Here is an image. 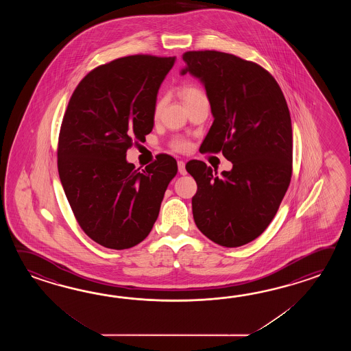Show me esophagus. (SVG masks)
Returning a JSON list of instances; mask_svg holds the SVG:
<instances>
[{
	"instance_id": "obj_1",
	"label": "esophagus",
	"mask_w": 351,
	"mask_h": 351,
	"mask_svg": "<svg viewBox=\"0 0 351 351\" xmlns=\"http://www.w3.org/2000/svg\"><path fill=\"white\" fill-rule=\"evenodd\" d=\"M177 165H178V172L184 176L186 173V163H184L183 160H178V163H177Z\"/></svg>"
}]
</instances>
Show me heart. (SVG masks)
I'll return each mask as SVG.
<instances>
[{
	"label": "heart",
	"instance_id": "obj_1",
	"mask_svg": "<svg viewBox=\"0 0 351 351\" xmlns=\"http://www.w3.org/2000/svg\"><path fill=\"white\" fill-rule=\"evenodd\" d=\"M180 95H182L184 103L186 104L188 101L193 100L195 97L204 95V93H203V90L199 89L197 85H193V84H183V85L180 86ZM160 108H162V100H158L156 108H154L156 115H157L159 110H160ZM169 145H171V148H172L173 150H176V152H186V150L191 148V143L188 142L184 138H180V136H177V138L172 139L171 143H169Z\"/></svg>",
	"mask_w": 351,
	"mask_h": 351
}]
</instances>
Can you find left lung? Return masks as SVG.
Segmentation results:
<instances>
[{
  "label": "left lung",
  "mask_w": 351,
  "mask_h": 351,
  "mask_svg": "<svg viewBox=\"0 0 351 351\" xmlns=\"http://www.w3.org/2000/svg\"><path fill=\"white\" fill-rule=\"evenodd\" d=\"M182 58V74L201 79L215 117L202 152L233 163L222 176L201 160L186 163L197 182L194 222L219 246H243L269 227L290 186V110L275 77L254 61L215 50Z\"/></svg>",
  "instance_id": "8db88e82"
}]
</instances>
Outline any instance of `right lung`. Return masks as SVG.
Instances as JSON below:
<instances>
[{"label": "right lung", "mask_w": 351, "mask_h": 351, "mask_svg": "<svg viewBox=\"0 0 351 351\" xmlns=\"http://www.w3.org/2000/svg\"><path fill=\"white\" fill-rule=\"evenodd\" d=\"M173 64L174 58L144 53L112 60L85 75L69 100L60 180L82 231L106 248L127 250L149 234L177 174L168 154L144 169L125 159L153 129L158 89Z\"/></svg>", "instance_id": "obj_1"}]
</instances>
